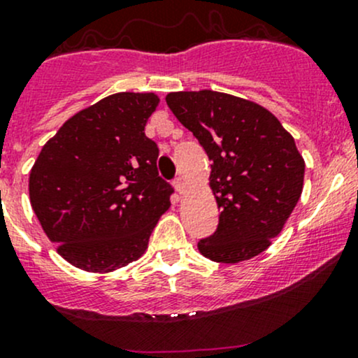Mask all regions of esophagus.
Listing matches in <instances>:
<instances>
[{"mask_svg": "<svg viewBox=\"0 0 358 358\" xmlns=\"http://www.w3.org/2000/svg\"><path fill=\"white\" fill-rule=\"evenodd\" d=\"M174 187L178 189V193L182 194L184 191H186V180H184L182 178H176L174 179Z\"/></svg>", "mask_w": 358, "mask_h": 358, "instance_id": "esophagus-1", "label": "esophagus"}]
</instances>
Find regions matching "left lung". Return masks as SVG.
<instances>
[{"mask_svg": "<svg viewBox=\"0 0 358 358\" xmlns=\"http://www.w3.org/2000/svg\"><path fill=\"white\" fill-rule=\"evenodd\" d=\"M165 101L213 162L220 217L199 252L234 264L266 251L302 194L306 164L292 134L263 106L224 92H172Z\"/></svg>", "mask_w": 358, "mask_h": 358, "instance_id": "obj_1", "label": "left lung"}]
</instances>
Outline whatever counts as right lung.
I'll list each match as a JSON object with an SVG mask.
<instances>
[{
	"label": "right lung",
	"instance_id": "1",
	"mask_svg": "<svg viewBox=\"0 0 358 358\" xmlns=\"http://www.w3.org/2000/svg\"><path fill=\"white\" fill-rule=\"evenodd\" d=\"M160 99L119 92L68 119L41 150L29 178L30 205L57 252L90 273L143 256L171 206L159 147L145 134Z\"/></svg>",
	"mask_w": 358,
	"mask_h": 358
}]
</instances>
